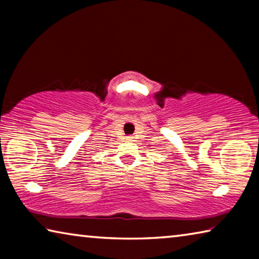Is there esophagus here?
<instances>
[{"label": "esophagus", "instance_id": "esophagus-1", "mask_svg": "<svg viewBox=\"0 0 259 259\" xmlns=\"http://www.w3.org/2000/svg\"><path fill=\"white\" fill-rule=\"evenodd\" d=\"M133 136H128V137H126V139H128V140H133Z\"/></svg>", "mask_w": 259, "mask_h": 259}]
</instances>
